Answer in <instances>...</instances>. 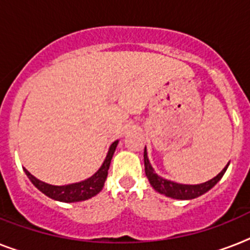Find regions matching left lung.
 Instances as JSON below:
<instances>
[{
  "instance_id": "8db88e82",
  "label": "left lung",
  "mask_w": 250,
  "mask_h": 250,
  "mask_svg": "<svg viewBox=\"0 0 250 250\" xmlns=\"http://www.w3.org/2000/svg\"><path fill=\"white\" fill-rule=\"evenodd\" d=\"M228 166L225 167L224 170H222L217 176H214L213 179L206 181L203 184H177V183H174V181L166 180L164 177L158 176V175L154 172L153 167L150 166L149 160H148L147 150L144 148V167H146V175H147L150 185H152L154 190H157L158 193L166 195V197L174 198V199H194V198L201 197L202 194L207 193V191L217 184L218 181H220V179L224 176V174L226 172V170H228Z\"/></svg>"
}]
</instances>
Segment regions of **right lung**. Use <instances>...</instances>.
<instances>
[{"mask_svg": "<svg viewBox=\"0 0 250 250\" xmlns=\"http://www.w3.org/2000/svg\"><path fill=\"white\" fill-rule=\"evenodd\" d=\"M117 143L119 140L113 142L111 144L110 149H108V153H107L106 158L103 161L102 166L100 167V170L97 171L96 174L90 176L89 179H86L84 181H80V183H75V184H69V185H61V187H57V185H51L47 184V183H43V181L38 180L37 177L33 176L28 170L24 168L26 176L29 177V180L32 181L33 185L42 191L43 194L47 195V197L52 198L55 201L59 202H65V203H73V202H82L86 201L89 198L94 197L102 190L103 185H104V181L107 179V174H108V168H110L111 160H112L113 152L116 149Z\"/></svg>", "mask_w": 250, "mask_h": 250, "instance_id": "obj_1", "label": "right lung"}]
</instances>
